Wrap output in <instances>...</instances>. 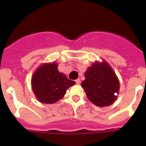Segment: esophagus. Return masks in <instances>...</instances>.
<instances>
[{
  "label": "esophagus",
  "instance_id": "esophagus-1",
  "mask_svg": "<svg viewBox=\"0 0 146 146\" xmlns=\"http://www.w3.org/2000/svg\"><path fill=\"white\" fill-rule=\"evenodd\" d=\"M75 82H76V83H77V84H80V78H78V79L76 80Z\"/></svg>",
  "mask_w": 146,
  "mask_h": 146
}]
</instances>
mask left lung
<instances>
[{"label": "left lung", "instance_id": "8db88e82", "mask_svg": "<svg viewBox=\"0 0 146 146\" xmlns=\"http://www.w3.org/2000/svg\"><path fill=\"white\" fill-rule=\"evenodd\" d=\"M86 80L81 83L90 101L98 107L114 103L119 91V81L111 66L104 60L96 62L85 72Z\"/></svg>", "mask_w": 146, "mask_h": 146}]
</instances>
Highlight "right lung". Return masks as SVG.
<instances>
[{
	"label": "right lung",
	"mask_w": 146,
	"mask_h": 146,
	"mask_svg": "<svg viewBox=\"0 0 146 146\" xmlns=\"http://www.w3.org/2000/svg\"><path fill=\"white\" fill-rule=\"evenodd\" d=\"M75 83L58 72L55 62L40 66L31 78L35 96L44 104H52L60 100L64 97L67 89Z\"/></svg>",
	"instance_id": "add662e5"
}]
</instances>
